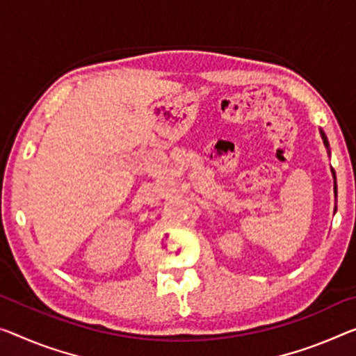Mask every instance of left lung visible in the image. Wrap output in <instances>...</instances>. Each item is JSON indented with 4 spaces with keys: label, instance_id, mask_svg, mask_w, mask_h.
<instances>
[{
    "label": "left lung",
    "instance_id": "obj_1",
    "mask_svg": "<svg viewBox=\"0 0 356 356\" xmlns=\"http://www.w3.org/2000/svg\"><path fill=\"white\" fill-rule=\"evenodd\" d=\"M320 135H321V138H323V143H325V146H326V149H327V154H331V151H330V143H327V138H326V135H325V132L323 130L320 129ZM332 172V178H334V194H337V186H336V173H334V170H331ZM334 213H336V209H334Z\"/></svg>",
    "mask_w": 356,
    "mask_h": 356
}]
</instances>
